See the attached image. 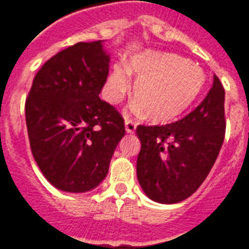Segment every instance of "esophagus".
Listing matches in <instances>:
<instances>
[{
  "mask_svg": "<svg viewBox=\"0 0 249 249\" xmlns=\"http://www.w3.org/2000/svg\"><path fill=\"white\" fill-rule=\"evenodd\" d=\"M124 127H126V131L128 134H132V132L135 131V128H137V123L131 121V119H126V122H124Z\"/></svg>",
  "mask_w": 249,
  "mask_h": 249,
  "instance_id": "34e87169",
  "label": "esophagus"
}]
</instances>
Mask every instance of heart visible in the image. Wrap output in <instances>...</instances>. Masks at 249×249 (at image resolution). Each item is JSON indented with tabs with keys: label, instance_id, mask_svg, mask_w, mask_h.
I'll list each match as a JSON object with an SVG mask.
<instances>
[{
	"label": "heart",
	"instance_id": "b5f03b06",
	"mask_svg": "<svg viewBox=\"0 0 249 249\" xmlns=\"http://www.w3.org/2000/svg\"><path fill=\"white\" fill-rule=\"evenodd\" d=\"M134 86V107L147 110L152 121L166 122L186 111L206 83V74L196 63L174 53L144 50L134 54L127 66L115 63L107 74L103 95L107 102L117 105Z\"/></svg>",
	"mask_w": 249,
	"mask_h": 249
}]
</instances>
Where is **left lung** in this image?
<instances>
[{"label": "left lung", "instance_id": "8db88e82", "mask_svg": "<svg viewBox=\"0 0 249 249\" xmlns=\"http://www.w3.org/2000/svg\"><path fill=\"white\" fill-rule=\"evenodd\" d=\"M224 134V89L213 75L203 102L180 121L137 127V175L144 194L163 204L191 196L216 162Z\"/></svg>", "mask_w": 249, "mask_h": 249}]
</instances>
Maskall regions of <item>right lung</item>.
<instances>
[{"label": "right lung", "mask_w": 249, "mask_h": 249, "mask_svg": "<svg viewBox=\"0 0 249 249\" xmlns=\"http://www.w3.org/2000/svg\"><path fill=\"white\" fill-rule=\"evenodd\" d=\"M110 55L102 41L55 54L34 77L25 103L30 148L39 170L65 192H87L106 178L124 121L99 98Z\"/></svg>", "instance_id": "1"}]
</instances>
